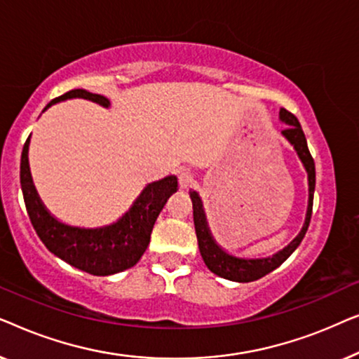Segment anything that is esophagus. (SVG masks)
Here are the masks:
<instances>
[{
	"mask_svg": "<svg viewBox=\"0 0 359 359\" xmlns=\"http://www.w3.org/2000/svg\"><path fill=\"white\" fill-rule=\"evenodd\" d=\"M178 181H180V186H181V188L186 189V188H189V186L194 183V176L191 175L189 171L183 170V171H180V175H178Z\"/></svg>",
	"mask_w": 359,
	"mask_h": 359,
	"instance_id": "1",
	"label": "esophagus"
}]
</instances>
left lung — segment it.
I'll return each mask as SVG.
<instances>
[{"label": "left lung", "instance_id": "obj_1", "mask_svg": "<svg viewBox=\"0 0 359 359\" xmlns=\"http://www.w3.org/2000/svg\"><path fill=\"white\" fill-rule=\"evenodd\" d=\"M279 121L284 122L287 127L281 130L284 139L294 147L296 154L304 165V168L307 171V181H309V203H307V212L306 220L301 232L297 233V237L292 240L287 247H284L279 252L273 253L271 257H263V258H243V257H235V255L225 252L220 245L215 242L210 232L208 217H205L204 205L201 196L196 191H189V198L193 201V217H194V229L196 235H198V243H199V252L203 257L205 266L217 276L229 279V281H237V283H250L257 281V279L266 276L268 273H271L278 266L286 262L291 257L294 250L301 245L304 235H306L309 229V222H311L312 215V204H313V191H316V163L309 151L306 135H304L302 127L299 124L297 117L291 114V112L281 107L279 109Z\"/></svg>", "mask_w": 359, "mask_h": 359}]
</instances>
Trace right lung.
<instances>
[{"label": "right lung", "instance_id": "right-lung-1", "mask_svg": "<svg viewBox=\"0 0 359 359\" xmlns=\"http://www.w3.org/2000/svg\"><path fill=\"white\" fill-rule=\"evenodd\" d=\"M73 97L90 100L102 107L111 106L104 96L86 90H72L48 102L43 111L55 102ZM29 142L31 135L21 155V188L29 219L48 252L93 276H109L134 266L149 247L156 217L170 196L178 191V178L170 175L147 184L130 209L116 222L95 229L75 227L53 217L39 198L29 168Z\"/></svg>", "mask_w": 359, "mask_h": 359}]
</instances>
